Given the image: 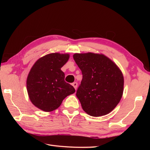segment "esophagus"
Instances as JSON below:
<instances>
[{"label":"esophagus","instance_id":"34e87169","mask_svg":"<svg viewBox=\"0 0 150 150\" xmlns=\"http://www.w3.org/2000/svg\"><path fill=\"white\" fill-rule=\"evenodd\" d=\"M77 82H74V83H72V85L73 86V87H74V88H75V89H77Z\"/></svg>","mask_w":150,"mask_h":150}]
</instances>
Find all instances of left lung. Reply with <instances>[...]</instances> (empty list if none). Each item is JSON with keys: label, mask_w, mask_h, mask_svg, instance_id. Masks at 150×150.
<instances>
[{"label": "left lung", "mask_w": 150, "mask_h": 150, "mask_svg": "<svg viewBox=\"0 0 150 150\" xmlns=\"http://www.w3.org/2000/svg\"><path fill=\"white\" fill-rule=\"evenodd\" d=\"M73 59L83 75L76 96L83 110L95 117L110 112L122 96L124 77L120 69L103 54H75Z\"/></svg>", "instance_id": "obj_1"}]
</instances>
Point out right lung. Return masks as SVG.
I'll return each mask as SVG.
<instances>
[{
	"label": "right lung",
	"mask_w": 150,
	"mask_h": 150,
	"mask_svg": "<svg viewBox=\"0 0 150 150\" xmlns=\"http://www.w3.org/2000/svg\"><path fill=\"white\" fill-rule=\"evenodd\" d=\"M69 58L68 54L52 53L40 57L30 69L27 91L32 103L40 110H55L66 96L75 92L74 87L65 82V74L61 70Z\"/></svg>",
	"instance_id": "obj_1"
}]
</instances>
